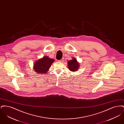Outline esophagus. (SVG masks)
Instances as JSON below:
<instances>
[{
  "instance_id": "obj_1",
  "label": "esophagus",
  "mask_w": 124,
  "mask_h": 124,
  "mask_svg": "<svg viewBox=\"0 0 124 124\" xmlns=\"http://www.w3.org/2000/svg\"><path fill=\"white\" fill-rule=\"evenodd\" d=\"M64 58H62V59H60V60H58V61L59 62H62L63 61H64Z\"/></svg>"
}]
</instances>
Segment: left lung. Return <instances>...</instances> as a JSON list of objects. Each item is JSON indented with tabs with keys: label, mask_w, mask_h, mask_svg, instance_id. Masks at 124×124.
Listing matches in <instances>:
<instances>
[{
	"label": "left lung",
	"mask_w": 124,
	"mask_h": 124,
	"mask_svg": "<svg viewBox=\"0 0 124 124\" xmlns=\"http://www.w3.org/2000/svg\"><path fill=\"white\" fill-rule=\"evenodd\" d=\"M79 66V65L78 63L77 60L74 58L68 61V67L70 71H78Z\"/></svg>",
	"instance_id": "1"
}]
</instances>
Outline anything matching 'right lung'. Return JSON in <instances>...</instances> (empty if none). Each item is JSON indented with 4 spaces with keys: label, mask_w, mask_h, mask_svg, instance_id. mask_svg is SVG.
<instances>
[{
    "label": "right lung",
    "mask_w": 124,
    "mask_h": 124,
    "mask_svg": "<svg viewBox=\"0 0 124 124\" xmlns=\"http://www.w3.org/2000/svg\"><path fill=\"white\" fill-rule=\"evenodd\" d=\"M54 60L47 56L37 61L34 65V70L38 73H46Z\"/></svg>",
    "instance_id": "add662e5"
}]
</instances>
